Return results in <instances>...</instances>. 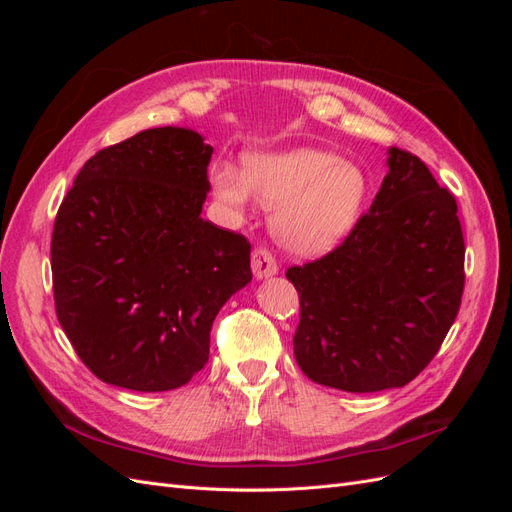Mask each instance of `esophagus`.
<instances>
[{
  "mask_svg": "<svg viewBox=\"0 0 512 512\" xmlns=\"http://www.w3.org/2000/svg\"><path fill=\"white\" fill-rule=\"evenodd\" d=\"M252 271L258 277H271L277 273V262L265 245H256L252 252Z\"/></svg>",
  "mask_w": 512,
  "mask_h": 512,
  "instance_id": "1",
  "label": "esophagus"
}]
</instances>
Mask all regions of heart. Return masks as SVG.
<instances>
[{"instance_id": "obj_1", "label": "heart", "mask_w": 512, "mask_h": 512, "mask_svg": "<svg viewBox=\"0 0 512 512\" xmlns=\"http://www.w3.org/2000/svg\"><path fill=\"white\" fill-rule=\"evenodd\" d=\"M211 188L222 205L237 213L252 194L262 207L273 209V232L288 250L318 254L354 224L365 196V177L329 151L301 147L247 158L243 175L224 164L215 166Z\"/></svg>"}]
</instances>
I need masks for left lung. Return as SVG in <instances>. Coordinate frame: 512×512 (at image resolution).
<instances>
[{
	"label": "left lung",
	"mask_w": 512,
	"mask_h": 512,
	"mask_svg": "<svg viewBox=\"0 0 512 512\" xmlns=\"http://www.w3.org/2000/svg\"><path fill=\"white\" fill-rule=\"evenodd\" d=\"M389 153L380 192L348 237L286 271L301 305L294 359L307 378L348 393L395 389L421 374L466 284L453 192L414 153Z\"/></svg>",
	"instance_id": "1"
}]
</instances>
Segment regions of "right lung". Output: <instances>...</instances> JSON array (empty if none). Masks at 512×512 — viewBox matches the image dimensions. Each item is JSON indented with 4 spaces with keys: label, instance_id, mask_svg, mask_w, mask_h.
Listing matches in <instances>:
<instances>
[{
    "label": "right lung",
    "instance_id": "obj_1",
    "mask_svg": "<svg viewBox=\"0 0 512 512\" xmlns=\"http://www.w3.org/2000/svg\"><path fill=\"white\" fill-rule=\"evenodd\" d=\"M211 153L198 132L143 130L91 156L61 200L55 312L102 382L141 393L190 382L215 316L252 280L250 241L200 218Z\"/></svg>",
    "mask_w": 512,
    "mask_h": 512
}]
</instances>
